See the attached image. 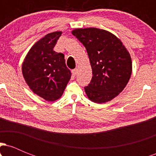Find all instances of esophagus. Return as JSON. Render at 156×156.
Here are the masks:
<instances>
[{
  "label": "esophagus",
  "mask_w": 156,
  "mask_h": 156,
  "mask_svg": "<svg viewBox=\"0 0 156 156\" xmlns=\"http://www.w3.org/2000/svg\"><path fill=\"white\" fill-rule=\"evenodd\" d=\"M77 73H78V69H74L72 70V75L73 76H76L77 75Z\"/></svg>",
  "instance_id": "obj_1"
}]
</instances>
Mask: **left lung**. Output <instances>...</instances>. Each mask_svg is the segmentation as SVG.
Segmentation results:
<instances>
[{
    "label": "left lung",
    "mask_w": 156,
    "mask_h": 156,
    "mask_svg": "<svg viewBox=\"0 0 156 156\" xmlns=\"http://www.w3.org/2000/svg\"><path fill=\"white\" fill-rule=\"evenodd\" d=\"M72 34L83 44L92 69L90 83L84 87L91 101L104 103L122 92L132 73L130 55L119 38L97 28H76Z\"/></svg>",
    "instance_id": "8db88e82"
}]
</instances>
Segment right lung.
Returning a JSON list of instances; mask_svg holds the SVG:
<instances>
[{
  "instance_id": "add662e5",
  "label": "right lung",
  "mask_w": 156,
  "mask_h": 156,
  "mask_svg": "<svg viewBox=\"0 0 156 156\" xmlns=\"http://www.w3.org/2000/svg\"><path fill=\"white\" fill-rule=\"evenodd\" d=\"M62 34L52 32L37 41L28 52L22 65L23 76L29 88L47 101L60 98L71 78L64 55L53 51Z\"/></svg>"
}]
</instances>
